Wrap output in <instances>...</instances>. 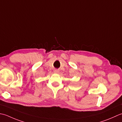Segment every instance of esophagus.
I'll list each match as a JSON object with an SVG mask.
<instances>
[{
	"instance_id": "1",
	"label": "esophagus",
	"mask_w": 122,
	"mask_h": 122,
	"mask_svg": "<svg viewBox=\"0 0 122 122\" xmlns=\"http://www.w3.org/2000/svg\"><path fill=\"white\" fill-rule=\"evenodd\" d=\"M59 73V71L58 70H57V69H55V70L54 71V73L58 74Z\"/></svg>"
}]
</instances>
